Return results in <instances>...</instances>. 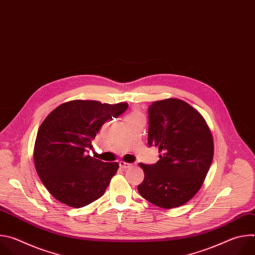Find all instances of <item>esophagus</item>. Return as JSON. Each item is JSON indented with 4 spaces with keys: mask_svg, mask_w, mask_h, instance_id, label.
<instances>
[{
    "mask_svg": "<svg viewBox=\"0 0 255 255\" xmlns=\"http://www.w3.org/2000/svg\"><path fill=\"white\" fill-rule=\"evenodd\" d=\"M119 165H120L121 168L126 169V168L131 167V166L133 165V163H128V162H125V161H120V162H119Z\"/></svg>",
    "mask_w": 255,
    "mask_h": 255,
    "instance_id": "1",
    "label": "esophagus"
}]
</instances>
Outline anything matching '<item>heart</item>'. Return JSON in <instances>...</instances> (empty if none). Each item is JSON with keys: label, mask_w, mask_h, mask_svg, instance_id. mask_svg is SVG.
I'll use <instances>...</instances> for the list:
<instances>
[{"label": "heart", "mask_w": 255, "mask_h": 255, "mask_svg": "<svg viewBox=\"0 0 255 255\" xmlns=\"http://www.w3.org/2000/svg\"><path fill=\"white\" fill-rule=\"evenodd\" d=\"M133 115H139V114H138L137 112H135V113H133ZM133 115H132V116H133Z\"/></svg>", "instance_id": "1"}]
</instances>
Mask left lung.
<instances>
[{"label": "left lung", "mask_w": 255, "mask_h": 255, "mask_svg": "<svg viewBox=\"0 0 255 255\" xmlns=\"http://www.w3.org/2000/svg\"><path fill=\"white\" fill-rule=\"evenodd\" d=\"M148 144L162 152L154 164L139 163L144 179L139 194L151 204L176 208L201 189L212 164L214 142L203 116L179 99L153 102L148 108Z\"/></svg>", "instance_id": "1"}]
</instances>
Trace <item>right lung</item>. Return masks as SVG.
<instances>
[{
	"instance_id": "add662e5",
	"label": "right lung",
	"mask_w": 255,
	"mask_h": 255,
	"mask_svg": "<svg viewBox=\"0 0 255 255\" xmlns=\"http://www.w3.org/2000/svg\"><path fill=\"white\" fill-rule=\"evenodd\" d=\"M128 108L99 101L75 100L59 105L40 125L34 146V164L42 184L60 203L82 208L101 198L119 168L86 155L101 126Z\"/></svg>"
}]
</instances>
